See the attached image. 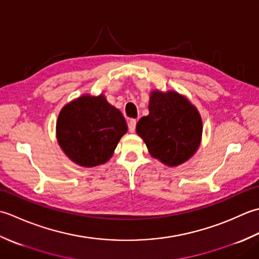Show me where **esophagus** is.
I'll return each mask as SVG.
<instances>
[{
  "label": "esophagus",
  "mask_w": 259,
  "mask_h": 259,
  "mask_svg": "<svg viewBox=\"0 0 259 259\" xmlns=\"http://www.w3.org/2000/svg\"><path fill=\"white\" fill-rule=\"evenodd\" d=\"M136 127V120L135 119H130L128 120V131L131 133H134Z\"/></svg>",
  "instance_id": "34e87169"
}]
</instances>
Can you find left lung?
Masks as SVG:
<instances>
[{
  "label": "left lung",
  "instance_id": "left-lung-1",
  "mask_svg": "<svg viewBox=\"0 0 259 259\" xmlns=\"http://www.w3.org/2000/svg\"><path fill=\"white\" fill-rule=\"evenodd\" d=\"M149 115L136 125L152 157L170 167L181 165L194 155L202 137V119L188 98L174 91H153Z\"/></svg>",
  "mask_w": 259,
  "mask_h": 259
}]
</instances>
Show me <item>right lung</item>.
<instances>
[{
    "mask_svg": "<svg viewBox=\"0 0 259 259\" xmlns=\"http://www.w3.org/2000/svg\"><path fill=\"white\" fill-rule=\"evenodd\" d=\"M126 132L124 116L103 94L82 95L66 104L56 124L61 150L73 163L83 167L106 163Z\"/></svg>",
    "mask_w": 259,
    "mask_h": 259,
    "instance_id": "add662e5",
    "label": "right lung"
}]
</instances>
